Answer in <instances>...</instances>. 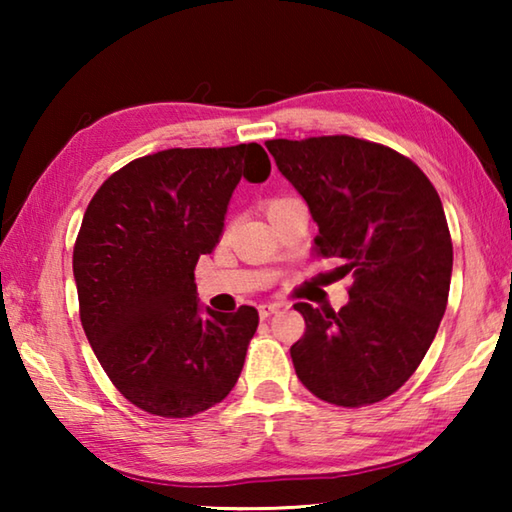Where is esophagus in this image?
Instances as JSON below:
<instances>
[{
  "label": "esophagus",
  "instance_id": "1",
  "mask_svg": "<svg viewBox=\"0 0 512 512\" xmlns=\"http://www.w3.org/2000/svg\"><path fill=\"white\" fill-rule=\"evenodd\" d=\"M280 309H282L280 302H266V305H259V316L268 318V316L277 314V311H280Z\"/></svg>",
  "mask_w": 512,
  "mask_h": 512
}]
</instances>
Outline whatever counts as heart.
<instances>
[{
  "mask_svg": "<svg viewBox=\"0 0 512 512\" xmlns=\"http://www.w3.org/2000/svg\"><path fill=\"white\" fill-rule=\"evenodd\" d=\"M289 203V198H275V201H271L266 205V210L268 212H273V210H277V207H282V205H287Z\"/></svg>",
  "mask_w": 512,
  "mask_h": 512,
  "instance_id": "heart-1",
  "label": "heart"
}]
</instances>
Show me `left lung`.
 I'll return each mask as SVG.
<instances>
[{"mask_svg": "<svg viewBox=\"0 0 512 512\" xmlns=\"http://www.w3.org/2000/svg\"><path fill=\"white\" fill-rule=\"evenodd\" d=\"M266 149L318 225L314 253L354 277L341 311L293 305L305 318L296 375L336 406L384 400L420 366L447 307L454 250L440 196L418 164L357 137Z\"/></svg>", "mask_w": 512, "mask_h": 512, "instance_id": "8db88e82", "label": "left lung"}]
</instances>
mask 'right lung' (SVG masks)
<instances>
[{
  "label": "right lung",
  "mask_w": 512,
  "mask_h": 512,
  "mask_svg": "<svg viewBox=\"0 0 512 512\" xmlns=\"http://www.w3.org/2000/svg\"><path fill=\"white\" fill-rule=\"evenodd\" d=\"M268 176L255 142L158 151L112 173L85 210L72 262L81 323L112 384L142 411L189 418L235 388L259 314L203 307L194 268L219 244L239 180Z\"/></svg>",
  "instance_id": "add662e5"
}]
</instances>
